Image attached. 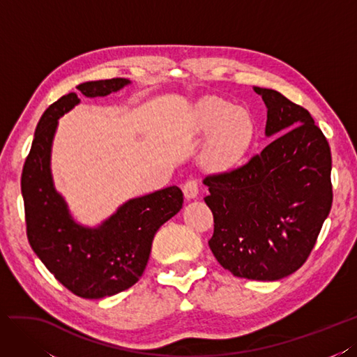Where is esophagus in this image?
Listing matches in <instances>:
<instances>
[{
  "label": "esophagus",
  "instance_id": "34e87169",
  "mask_svg": "<svg viewBox=\"0 0 357 357\" xmlns=\"http://www.w3.org/2000/svg\"><path fill=\"white\" fill-rule=\"evenodd\" d=\"M182 191L187 199H195L199 195V182L196 179H188L182 185Z\"/></svg>",
  "mask_w": 357,
  "mask_h": 357
}]
</instances>
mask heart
<instances>
[{"instance_id":"b5f03b06","label":"heart","mask_w":357,"mask_h":357,"mask_svg":"<svg viewBox=\"0 0 357 357\" xmlns=\"http://www.w3.org/2000/svg\"><path fill=\"white\" fill-rule=\"evenodd\" d=\"M197 130L211 133L203 151V162L215 170L235 166L245 155L254 137V124L248 112L217 97H208L199 105Z\"/></svg>"}]
</instances>
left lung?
<instances>
[{"instance_id":"8db88e82","label":"left lung","mask_w":357,"mask_h":357,"mask_svg":"<svg viewBox=\"0 0 357 357\" xmlns=\"http://www.w3.org/2000/svg\"><path fill=\"white\" fill-rule=\"evenodd\" d=\"M268 107L260 154L205 178L213 215L209 248L235 277L275 281L307 261L333 192L331 146L307 109L278 91L254 88Z\"/></svg>"}]
</instances>
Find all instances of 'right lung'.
<instances>
[{
    "label": "right lung",
    "mask_w": 357,
    "mask_h": 357,
    "mask_svg": "<svg viewBox=\"0 0 357 357\" xmlns=\"http://www.w3.org/2000/svg\"><path fill=\"white\" fill-rule=\"evenodd\" d=\"M130 84L114 77L80 84L86 97H103ZM79 103L76 93L63 96L40 118L25 160L22 190L26 236L37 257L76 296L101 299L124 291L139 281L157 230L181 211L184 195L167 187L128 200L97 229L79 226L50 176V146L58 118Z\"/></svg>",
    "instance_id": "add662e5"
}]
</instances>
